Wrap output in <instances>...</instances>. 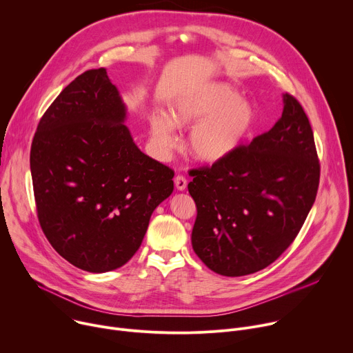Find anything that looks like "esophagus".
Here are the masks:
<instances>
[{
  "label": "esophagus",
  "instance_id": "1",
  "mask_svg": "<svg viewBox=\"0 0 353 353\" xmlns=\"http://www.w3.org/2000/svg\"><path fill=\"white\" fill-rule=\"evenodd\" d=\"M174 184H176V188H177V190L183 191V190H185V187H187V179H185L184 176L179 174V176H176V179H174Z\"/></svg>",
  "mask_w": 353,
  "mask_h": 353
}]
</instances>
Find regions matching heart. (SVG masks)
Instances as JSON below:
<instances>
[{
  "label": "heart",
  "mask_w": 353,
  "mask_h": 353,
  "mask_svg": "<svg viewBox=\"0 0 353 353\" xmlns=\"http://www.w3.org/2000/svg\"><path fill=\"white\" fill-rule=\"evenodd\" d=\"M256 121V112L241 94L226 83L211 82L179 96L169 110L149 119L150 137L159 152L177 145L176 128L191 127V154L204 162L225 159L241 145Z\"/></svg>",
  "instance_id": "1"
}]
</instances>
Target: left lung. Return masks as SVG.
<instances>
[{
	"label": "left lung",
	"mask_w": 353,
	"mask_h": 353,
	"mask_svg": "<svg viewBox=\"0 0 353 353\" xmlns=\"http://www.w3.org/2000/svg\"><path fill=\"white\" fill-rule=\"evenodd\" d=\"M190 176L199 260L225 276L264 270L293 243L316 201L320 161L307 114L285 93L270 131Z\"/></svg>",
	"instance_id": "1"
}]
</instances>
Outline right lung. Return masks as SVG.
Returning a JSON list of instances; mask_svg holds the SVG:
<instances>
[{"mask_svg":"<svg viewBox=\"0 0 353 353\" xmlns=\"http://www.w3.org/2000/svg\"><path fill=\"white\" fill-rule=\"evenodd\" d=\"M106 68L78 75L41 116L30 148L40 228L88 272L123 267L139 248L174 172L138 149Z\"/></svg>","mask_w":353,"mask_h":353,"instance_id":"right-lung-1","label":"right lung"}]
</instances>
